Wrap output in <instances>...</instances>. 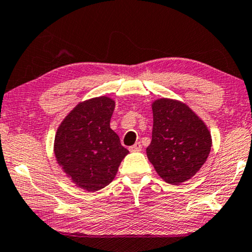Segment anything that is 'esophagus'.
Here are the masks:
<instances>
[{
  "mask_svg": "<svg viewBox=\"0 0 252 252\" xmlns=\"http://www.w3.org/2000/svg\"><path fill=\"white\" fill-rule=\"evenodd\" d=\"M129 150L131 152H140L141 151V144L139 143V141H138V143L132 145V146H130Z\"/></svg>",
  "mask_w": 252,
  "mask_h": 252,
  "instance_id": "34e87169",
  "label": "esophagus"
}]
</instances>
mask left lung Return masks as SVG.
Returning <instances> with one entry per match:
<instances>
[{"mask_svg": "<svg viewBox=\"0 0 252 252\" xmlns=\"http://www.w3.org/2000/svg\"><path fill=\"white\" fill-rule=\"evenodd\" d=\"M153 108L152 141L147 158L166 183L179 185L200 170L211 150L207 126L183 102L158 99Z\"/></svg>", "mask_w": 252, "mask_h": 252, "instance_id": "obj_1", "label": "left lung"}]
</instances>
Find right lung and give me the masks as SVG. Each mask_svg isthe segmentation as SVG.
Segmentation results:
<instances>
[{"instance_id":"obj_1","label":"right lung","mask_w":252,"mask_h":252,"mask_svg":"<svg viewBox=\"0 0 252 252\" xmlns=\"http://www.w3.org/2000/svg\"><path fill=\"white\" fill-rule=\"evenodd\" d=\"M114 107L115 102L108 97L83 101L57 130V161L66 175L88 192L107 186L129 153L109 126Z\"/></svg>"}]
</instances>
